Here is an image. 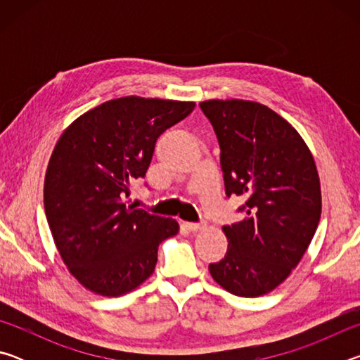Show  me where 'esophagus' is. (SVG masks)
I'll use <instances>...</instances> for the list:
<instances>
[{
	"label": "esophagus",
	"instance_id": "esophagus-1",
	"mask_svg": "<svg viewBox=\"0 0 360 360\" xmlns=\"http://www.w3.org/2000/svg\"><path fill=\"white\" fill-rule=\"evenodd\" d=\"M186 227H187L188 230H191V231H198V230L205 229L206 224H205V222H187Z\"/></svg>",
	"mask_w": 360,
	"mask_h": 360
}]
</instances>
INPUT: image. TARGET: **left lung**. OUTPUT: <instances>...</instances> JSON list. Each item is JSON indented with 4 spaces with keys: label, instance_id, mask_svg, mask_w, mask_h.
Returning <instances> with one entry per match:
<instances>
[{
    "label": "left lung",
    "instance_id": "8db88e82",
    "mask_svg": "<svg viewBox=\"0 0 360 360\" xmlns=\"http://www.w3.org/2000/svg\"><path fill=\"white\" fill-rule=\"evenodd\" d=\"M221 148L227 197L246 203L245 221L224 225L229 249L211 276L240 297L268 294L298 265L321 219V184L308 146L260 103H200Z\"/></svg>",
    "mask_w": 360,
    "mask_h": 360
}]
</instances>
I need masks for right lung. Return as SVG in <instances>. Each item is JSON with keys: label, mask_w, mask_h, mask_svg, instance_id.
I'll use <instances>...</instances> for the list:
<instances>
[{"label": "right lung", "mask_w": 360, "mask_h": 360, "mask_svg": "<svg viewBox=\"0 0 360 360\" xmlns=\"http://www.w3.org/2000/svg\"><path fill=\"white\" fill-rule=\"evenodd\" d=\"M195 103L124 96L90 109L60 136L49 160L44 208L60 255L84 288L119 297L154 271L158 245L178 233L172 217L127 206L157 138Z\"/></svg>", "instance_id": "right-lung-1"}]
</instances>
